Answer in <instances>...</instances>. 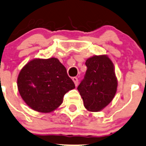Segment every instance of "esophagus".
Returning a JSON list of instances; mask_svg holds the SVG:
<instances>
[{
    "mask_svg": "<svg viewBox=\"0 0 146 146\" xmlns=\"http://www.w3.org/2000/svg\"><path fill=\"white\" fill-rule=\"evenodd\" d=\"M72 80H73V82H74L75 85L77 86L78 84V78H76V77H73V78H72Z\"/></svg>",
    "mask_w": 146,
    "mask_h": 146,
    "instance_id": "34e87169",
    "label": "esophagus"
}]
</instances>
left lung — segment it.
<instances>
[{"mask_svg": "<svg viewBox=\"0 0 146 146\" xmlns=\"http://www.w3.org/2000/svg\"><path fill=\"white\" fill-rule=\"evenodd\" d=\"M87 69L78 90L89 111L99 112L108 105L117 92V79L113 63L107 55H94L87 59Z\"/></svg>", "mask_w": 146, "mask_h": 146, "instance_id": "left-lung-1", "label": "left lung"}]
</instances>
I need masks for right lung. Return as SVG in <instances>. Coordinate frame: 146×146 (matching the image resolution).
Here are the masks:
<instances>
[{
  "label": "right lung",
  "instance_id": "right-lung-1",
  "mask_svg": "<svg viewBox=\"0 0 146 146\" xmlns=\"http://www.w3.org/2000/svg\"><path fill=\"white\" fill-rule=\"evenodd\" d=\"M24 102L40 113H51L62 104L64 96L74 89L65 66L56 58L34 59L27 63L17 78Z\"/></svg>",
  "mask_w": 146,
  "mask_h": 146
}]
</instances>
